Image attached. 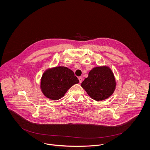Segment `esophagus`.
I'll list each match as a JSON object with an SVG mask.
<instances>
[{
	"instance_id": "esophagus-1",
	"label": "esophagus",
	"mask_w": 150,
	"mask_h": 150,
	"mask_svg": "<svg viewBox=\"0 0 150 150\" xmlns=\"http://www.w3.org/2000/svg\"><path fill=\"white\" fill-rule=\"evenodd\" d=\"M78 79H79V83H81L82 82V80H83V79H82L81 77H79V78H78Z\"/></svg>"
}]
</instances>
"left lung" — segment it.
<instances>
[{
    "label": "left lung",
    "mask_w": 150,
    "mask_h": 150,
    "mask_svg": "<svg viewBox=\"0 0 150 150\" xmlns=\"http://www.w3.org/2000/svg\"><path fill=\"white\" fill-rule=\"evenodd\" d=\"M115 79L113 72L108 66L93 68L81 86L92 99L102 101L110 97L115 90Z\"/></svg>",
    "instance_id": "1"
}]
</instances>
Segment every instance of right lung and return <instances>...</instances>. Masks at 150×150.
I'll return each instance as SVG.
<instances>
[{
	"instance_id": "right-lung-1",
	"label": "right lung",
	"mask_w": 150,
	"mask_h": 150,
	"mask_svg": "<svg viewBox=\"0 0 150 150\" xmlns=\"http://www.w3.org/2000/svg\"><path fill=\"white\" fill-rule=\"evenodd\" d=\"M79 82L72 70L64 66H58L44 72L40 80V88L47 98L57 100Z\"/></svg>"
}]
</instances>
